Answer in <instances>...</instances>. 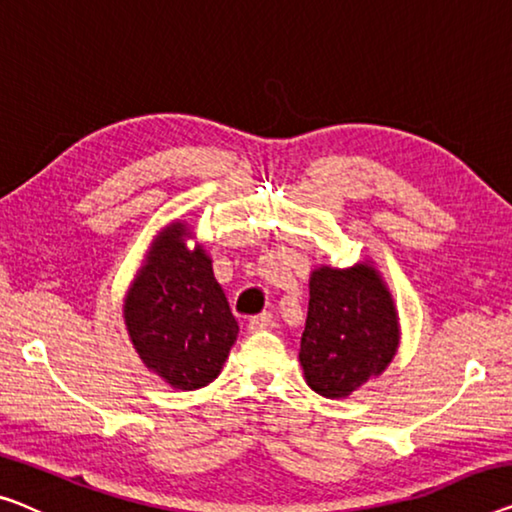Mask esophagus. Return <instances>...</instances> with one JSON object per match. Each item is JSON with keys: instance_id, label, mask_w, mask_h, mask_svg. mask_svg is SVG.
I'll use <instances>...</instances> for the list:
<instances>
[{"instance_id": "esophagus-1", "label": "esophagus", "mask_w": 512, "mask_h": 512, "mask_svg": "<svg viewBox=\"0 0 512 512\" xmlns=\"http://www.w3.org/2000/svg\"><path fill=\"white\" fill-rule=\"evenodd\" d=\"M271 312H262V315H255L253 319L248 322V331L259 333V331H266L271 326Z\"/></svg>"}]
</instances>
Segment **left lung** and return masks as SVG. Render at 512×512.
Masks as SVG:
<instances>
[{
    "instance_id": "left-lung-1",
    "label": "left lung",
    "mask_w": 512,
    "mask_h": 512,
    "mask_svg": "<svg viewBox=\"0 0 512 512\" xmlns=\"http://www.w3.org/2000/svg\"><path fill=\"white\" fill-rule=\"evenodd\" d=\"M398 345V310L375 266H317L310 273L299 361L312 391L347 398L388 368Z\"/></svg>"
}]
</instances>
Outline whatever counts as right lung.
Instances as JSON below:
<instances>
[{
  "label": "right lung",
  "mask_w": 512,
  "mask_h": 512,
  "mask_svg": "<svg viewBox=\"0 0 512 512\" xmlns=\"http://www.w3.org/2000/svg\"><path fill=\"white\" fill-rule=\"evenodd\" d=\"M186 223H172L151 243L124 299L135 352L179 391L211 384L239 335L227 296L202 246L190 250Z\"/></svg>",
  "instance_id": "add662e5"
}]
</instances>
